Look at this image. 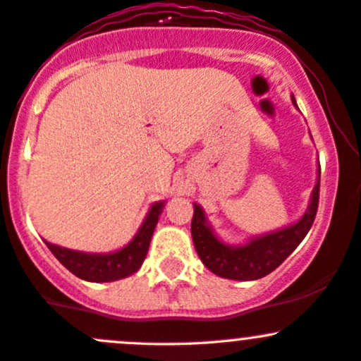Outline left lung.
Here are the masks:
<instances>
[{
    "mask_svg": "<svg viewBox=\"0 0 361 361\" xmlns=\"http://www.w3.org/2000/svg\"><path fill=\"white\" fill-rule=\"evenodd\" d=\"M290 102L298 108L294 96H290ZM317 173L319 176L310 196L308 208L300 220L277 231L255 235L243 244L224 243L213 231L203 208L197 203H192L195 207L191 222L192 243L203 265L219 277L232 279V281H257L274 272L300 246L313 226L319 208L320 164L317 165Z\"/></svg>",
    "mask_w": 361,
    "mask_h": 361,
    "instance_id": "obj_1",
    "label": "left lung"
}]
</instances>
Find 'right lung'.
Listing matches in <instances>:
<instances>
[{"label": "right lung", "mask_w": 361, "mask_h": 361, "mask_svg": "<svg viewBox=\"0 0 361 361\" xmlns=\"http://www.w3.org/2000/svg\"><path fill=\"white\" fill-rule=\"evenodd\" d=\"M165 208V201H157L149 207L142 220L141 227L137 228L135 235L129 244L110 253H86V251L68 250V247L58 246V244L46 243L58 262L71 270L73 275L87 282H114L126 279L141 269L146 255H148L151 238H153L154 227L158 219Z\"/></svg>", "instance_id": "right-lung-1"}]
</instances>
